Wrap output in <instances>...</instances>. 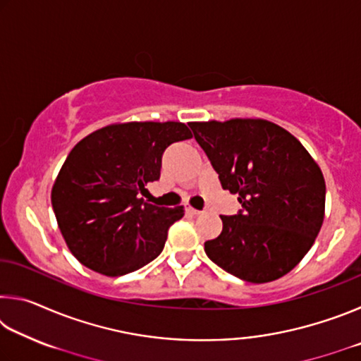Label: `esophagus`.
I'll return each instance as SVG.
<instances>
[{"instance_id": "34e87169", "label": "esophagus", "mask_w": 361, "mask_h": 361, "mask_svg": "<svg viewBox=\"0 0 361 361\" xmlns=\"http://www.w3.org/2000/svg\"><path fill=\"white\" fill-rule=\"evenodd\" d=\"M186 213H189V215H192V216H197V215H200V210H195V209H192V207H186Z\"/></svg>"}]
</instances>
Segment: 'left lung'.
I'll return each mask as SVG.
<instances>
[{
  "instance_id": "obj_1",
  "label": "left lung",
  "mask_w": 361,
  "mask_h": 361,
  "mask_svg": "<svg viewBox=\"0 0 361 361\" xmlns=\"http://www.w3.org/2000/svg\"><path fill=\"white\" fill-rule=\"evenodd\" d=\"M223 189L242 210L221 216L223 231L205 242L216 266L252 283L288 274L301 261L325 216L326 186L307 149L264 119L189 122Z\"/></svg>"
}]
</instances>
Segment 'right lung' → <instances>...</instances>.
<instances>
[{"label": "right lung", "mask_w": 361, "mask_h": 361, "mask_svg": "<svg viewBox=\"0 0 361 361\" xmlns=\"http://www.w3.org/2000/svg\"><path fill=\"white\" fill-rule=\"evenodd\" d=\"M181 122H127L82 138L52 188V209L75 258L118 277L156 259L183 207L145 202L146 185L161 176L170 145L191 138Z\"/></svg>", "instance_id": "obj_1"}]
</instances>
